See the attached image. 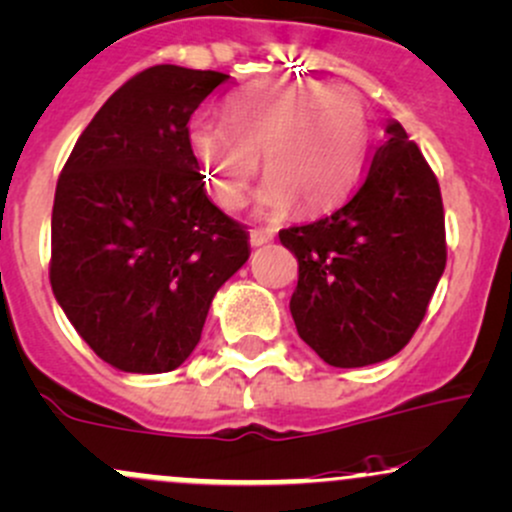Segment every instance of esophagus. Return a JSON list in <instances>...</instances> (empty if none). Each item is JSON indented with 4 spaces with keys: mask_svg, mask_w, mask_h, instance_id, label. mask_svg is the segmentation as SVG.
Returning a JSON list of instances; mask_svg holds the SVG:
<instances>
[{
    "mask_svg": "<svg viewBox=\"0 0 512 512\" xmlns=\"http://www.w3.org/2000/svg\"><path fill=\"white\" fill-rule=\"evenodd\" d=\"M272 240H274V230H269V228L250 230V245L252 247H262V245L272 243Z\"/></svg>",
    "mask_w": 512,
    "mask_h": 512,
    "instance_id": "esophagus-1",
    "label": "esophagus"
}]
</instances>
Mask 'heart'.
Here are the masks:
<instances>
[{
	"label": "heart",
	"mask_w": 512,
	"mask_h": 512,
	"mask_svg": "<svg viewBox=\"0 0 512 512\" xmlns=\"http://www.w3.org/2000/svg\"><path fill=\"white\" fill-rule=\"evenodd\" d=\"M367 114L352 92L318 84L267 82L226 106V126L194 121L189 145L213 199L235 209L262 170L265 206L318 213L355 187L367 153Z\"/></svg>",
	"instance_id": "obj_1"
}]
</instances>
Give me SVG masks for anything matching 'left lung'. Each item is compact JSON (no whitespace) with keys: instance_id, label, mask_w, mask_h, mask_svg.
Masks as SVG:
<instances>
[{"instance_id":"left-lung-1","label":"left lung","mask_w":512,"mask_h":512,"mask_svg":"<svg viewBox=\"0 0 512 512\" xmlns=\"http://www.w3.org/2000/svg\"><path fill=\"white\" fill-rule=\"evenodd\" d=\"M299 260L291 318L330 367H367L401 352L445 272L440 184L398 121L345 206L279 233Z\"/></svg>"}]
</instances>
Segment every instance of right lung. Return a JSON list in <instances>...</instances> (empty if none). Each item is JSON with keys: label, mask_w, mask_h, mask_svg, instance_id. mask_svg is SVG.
Segmentation results:
<instances>
[{"label": "right lung", "mask_w": 512, "mask_h": 512, "mask_svg": "<svg viewBox=\"0 0 512 512\" xmlns=\"http://www.w3.org/2000/svg\"><path fill=\"white\" fill-rule=\"evenodd\" d=\"M230 75L155 65L101 106L58 179L50 286L111 367L172 372L199 345L216 291L250 257L211 204L187 123Z\"/></svg>", "instance_id": "1"}]
</instances>
